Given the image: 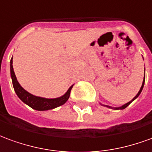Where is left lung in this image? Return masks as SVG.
Segmentation results:
<instances>
[{"mask_svg":"<svg viewBox=\"0 0 152 152\" xmlns=\"http://www.w3.org/2000/svg\"><path fill=\"white\" fill-rule=\"evenodd\" d=\"M144 83H145V75H144V79H143V82H142V87H141V88H140L139 91L137 92V95L135 96H134V97H133V98L132 99V100H131L130 102H128V103H126V104H124V105H123L122 106H120V107H111V106H110V105H104V106H106V107H108V108L114 109V110H124V109H125L126 107L128 106V105H129L130 103H132V102H133V101H134L135 99L137 98V96H138L140 95V93L142 92V91L143 87H144ZM100 104H101V103H100ZM101 105H102V104H101Z\"/></svg>","mask_w":152,"mask_h":152,"instance_id":"left-lung-1","label":"left lung"}]
</instances>
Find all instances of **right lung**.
Masks as SVG:
<instances>
[{
	"mask_svg": "<svg viewBox=\"0 0 152 152\" xmlns=\"http://www.w3.org/2000/svg\"><path fill=\"white\" fill-rule=\"evenodd\" d=\"M10 76H11V79H12L13 87H14L15 93L19 96V98L23 103H25L26 105L30 106L31 108L34 109L36 110H40V111L52 110V109L56 108L58 106L64 105L69 97L70 91L73 88V85H72L64 95L61 96L60 97H57V98H45V97L37 96L31 94L20 86L16 78L15 74L14 69H13V57L10 60Z\"/></svg>",
	"mask_w": 152,
	"mask_h": 152,
	"instance_id": "right-lung-1",
	"label": "right lung"
}]
</instances>
